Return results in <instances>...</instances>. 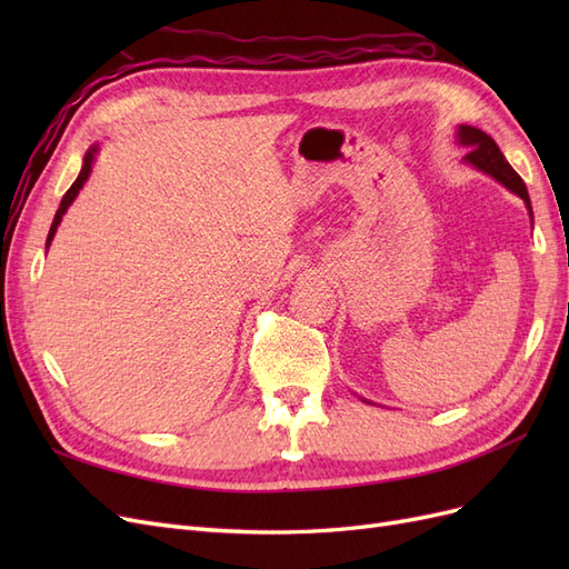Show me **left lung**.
<instances>
[{
	"instance_id": "obj_1",
	"label": "left lung",
	"mask_w": 569,
	"mask_h": 569,
	"mask_svg": "<svg viewBox=\"0 0 569 569\" xmlns=\"http://www.w3.org/2000/svg\"><path fill=\"white\" fill-rule=\"evenodd\" d=\"M456 137H458V142L462 147L470 149V153H465V161L472 163L479 170H485L487 176H491L493 180H498L503 187H508L510 192L522 197V201L527 203V209H529V216H531V201H529V194H527V187H525L522 178L515 173L512 166L506 161L503 151L498 149V144L491 140V137L487 132H481L479 128H472V126H460Z\"/></svg>"
}]
</instances>
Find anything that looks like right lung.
Masks as SVG:
<instances>
[{
	"label": "right lung",
	"mask_w": 569,
	"mask_h": 569,
	"mask_svg": "<svg viewBox=\"0 0 569 569\" xmlns=\"http://www.w3.org/2000/svg\"><path fill=\"white\" fill-rule=\"evenodd\" d=\"M97 151H99V147L94 144V147H90V151H88V153H84V159H82V168H80V176H78V180H76V182L71 184V189H68V192L63 194V199H61V206H59V211H57V216H54V222H51L49 234H47V249H49V244H51V239H54V234H57V228H59V222H61L63 213L68 211V206H71V203L76 201V197H78V192H80V189H82V184L88 182V178H90V173H92V163H94Z\"/></svg>",
	"instance_id": "1"
}]
</instances>
